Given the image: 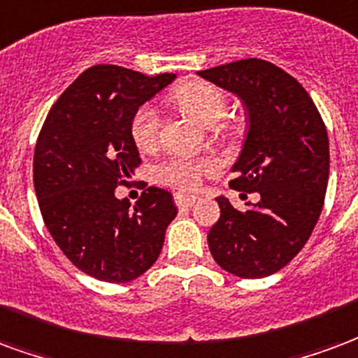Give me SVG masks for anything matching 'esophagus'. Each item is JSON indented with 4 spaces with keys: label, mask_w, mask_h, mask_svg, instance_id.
Returning a JSON list of instances; mask_svg holds the SVG:
<instances>
[{
    "label": "esophagus",
    "mask_w": 358,
    "mask_h": 358,
    "mask_svg": "<svg viewBox=\"0 0 358 358\" xmlns=\"http://www.w3.org/2000/svg\"><path fill=\"white\" fill-rule=\"evenodd\" d=\"M173 200H176L177 208H190V206L196 202L198 198L192 196V194H181V192H177Z\"/></svg>",
    "instance_id": "obj_1"
}]
</instances>
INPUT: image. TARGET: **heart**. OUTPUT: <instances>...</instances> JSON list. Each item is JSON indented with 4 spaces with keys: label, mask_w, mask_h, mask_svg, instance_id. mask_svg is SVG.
<instances>
[{
    "label": "heart",
    "mask_w": 358,
    "mask_h": 358,
    "mask_svg": "<svg viewBox=\"0 0 358 358\" xmlns=\"http://www.w3.org/2000/svg\"><path fill=\"white\" fill-rule=\"evenodd\" d=\"M176 101L182 110L206 127L217 125L227 112V96L223 91L208 82H187L181 83L173 93ZM133 143L150 152L158 147L160 139V114L152 104L139 106L131 118ZM215 169V164L202 158H185L173 156L158 168V177L162 182L179 190L196 189L202 177Z\"/></svg>",
    "instance_id": "heart-1"
}]
</instances>
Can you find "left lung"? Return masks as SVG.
I'll return each mask as SVG.
<instances>
[{
	"mask_svg": "<svg viewBox=\"0 0 358 358\" xmlns=\"http://www.w3.org/2000/svg\"><path fill=\"white\" fill-rule=\"evenodd\" d=\"M198 74L246 104L250 129L229 185L242 198L259 196L244 211L217 198L210 252L229 273L263 278L301 252L320 217L330 169L326 125L303 85L273 62L244 59Z\"/></svg>",
	"mask_w": 358,
	"mask_h": 358,
	"instance_id": "8db88e82",
	"label": "left lung"
}]
</instances>
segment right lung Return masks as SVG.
Segmentation results:
<instances>
[{
  "instance_id": "obj_1",
  "label": "right lung",
  "mask_w": 358,
  "mask_h": 358,
  "mask_svg": "<svg viewBox=\"0 0 358 358\" xmlns=\"http://www.w3.org/2000/svg\"><path fill=\"white\" fill-rule=\"evenodd\" d=\"M173 80L91 66L57 99L38 135L34 189L43 223L76 267L104 282H129L152 267L177 215L171 194L158 187L133 208L114 194L141 164L133 114Z\"/></svg>"
}]
</instances>
